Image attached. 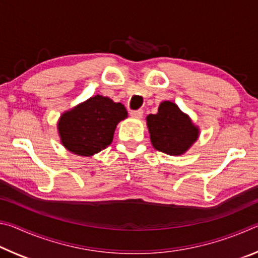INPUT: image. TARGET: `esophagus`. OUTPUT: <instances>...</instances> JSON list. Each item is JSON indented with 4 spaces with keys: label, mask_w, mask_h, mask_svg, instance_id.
Instances as JSON below:
<instances>
[{
    "label": "esophagus",
    "mask_w": 258,
    "mask_h": 258,
    "mask_svg": "<svg viewBox=\"0 0 258 258\" xmlns=\"http://www.w3.org/2000/svg\"><path fill=\"white\" fill-rule=\"evenodd\" d=\"M131 116L134 117V118H141L143 116V110H141V109H139V110H132L131 111Z\"/></svg>",
    "instance_id": "1"
}]
</instances>
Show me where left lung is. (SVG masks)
Masks as SVG:
<instances>
[{
    "label": "left lung",
    "instance_id": "left-lung-1",
    "mask_svg": "<svg viewBox=\"0 0 258 258\" xmlns=\"http://www.w3.org/2000/svg\"><path fill=\"white\" fill-rule=\"evenodd\" d=\"M147 126L155 149L171 156L184 154L199 137L190 117L171 101H163L158 112L148 115Z\"/></svg>",
    "mask_w": 258,
    "mask_h": 258
}]
</instances>
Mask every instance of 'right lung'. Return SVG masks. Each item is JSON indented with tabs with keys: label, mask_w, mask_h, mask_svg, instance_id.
I'll return each mask as SVG.
<instances>
[{
	"label": "right lung",
	"mask_w": 258,
	"mask_h": 258,
	"mask_svg": "<svg viewBox=\"0 0 258 258\" xmlns=\"http://www.w3.org/2000/svg\"><path fill=\"white\" fill-rule=\"evenodd\" d=\"M126 117L124 104L95 95L61 115L58 121L61 143L73 154L93 156L110 145L117 124Z\"/></svg>",
	"instance_id": "1"
}]
</instances>
